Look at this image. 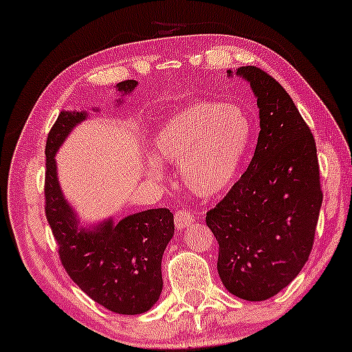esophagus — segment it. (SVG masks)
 Wrapping results in <instances>:
<instances>
[{
	"mask_svg": "<svg viewBox=\"0 0 352 352\" xmlns=\"http://www.w3.org/2000/svg\"><path fill=\"white\" fill-rule=\"evenodd\" d=\"M194 214L188 208H180L174 213V223L177 229H185L192 224Z\"/></svg>",
	"mask_w": 352,
	"mask_h": 352,
	"instance_id": "1",
	"label": "esophagus"
}]
</instances>
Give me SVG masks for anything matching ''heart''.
Wrapping results in <instances>:
<instances>
[{"label":"heart","instance_id":"obj_1","mask_svg":"<svg viewBox=\"0 0 352 352\" xmlns=\"http://www.w3.org/2000/svg\"><path fill=\"white\" fill-rule=\"evenodd\" d=\"M253 135V120L243 107L199 101L162 123L155 135L153 153L161 161L180 164L182 180L191 192L214 197L232 186ZM148 174L162 175L158 162H150Z\"/></svg>","mask_w":352,"mask_h":352}]
</instances>
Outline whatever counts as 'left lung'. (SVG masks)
<instances>
[{
	"label": "left lung",
	"instance_id": "left-lung-1",
	"mask_svg": "<svg viewBox=\"0 0 352 352\" xmlns=\"http://www.w3.org/2000/svg\"><path fill=\"white\" fill-rule=\"evenodd\" d=\"M237 76L258 98V145L206 221L219 245L223 285L243 300L261 302L289 285L308 261L322 190L316 142L289 94L261 67L242 66Z\"/></svg>",
	"mask_w": 352,
	"mask_h": 352
}]
</instances>
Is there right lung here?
<instances>
[{
  "instance_id": "1",
  "label": "right lung",
  "mask_w": 352,
  "mask_h": 352,
  "mask_svg": "<svg viewBox=\"0 0 352 352\" xmlns=\"http://www.w3.org/2000/svg\"><path fill=\"white\" fill-rule=\"evenodd\" d=\"M135 80L118 83L131 93ZM85 112H60L45 142V217L58 245V256L71 280L94 302L120 314L148 311L162 291L161 259L174 235L169 208L129 214L96 230L78 229L76 214L63 197L56 178L55 153Z\"/></svg>"
}]
</instances>
